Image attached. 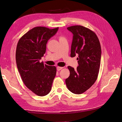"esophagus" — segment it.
Wrapping results in <instances>:
<instances>
[{
    "mask_svg": "<svg viewBox=\"0 0 122 122\" xmlns=\"http://www.w3.org/2000/svg\"><path fill=\"white\" fill-rule=\"evenodd\" d=\"M56 69H57V71H60V70H61V69H63V67H61V66H57Z\"/></svg>",
    "mask_w": 122,
    "mask_h": 122,
    "instance_id": "1",
    "label": "esophagus"
}]
</instances>
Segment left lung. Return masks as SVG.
<instances>
[{
  "label": "left lung",
  "instance_id": "1",
  "mask_svg": "<svg viewBox=\"0 0 122 122\" xmlns=\"http://www.w3.org/2000/svg\"><path fill=\"white\" fill-rule=\"evenodd\" d=\"M67 29L73 33L71 57L78 56L79 66L75 70L68 66L70 76L66 79L68 89L72 93L80 94L93 85L97 78L101 61L102 50L95 33L80 25Z\"/></svg>",
  "mask_w": 122,
  "mask_h": 122
}]
</instances>
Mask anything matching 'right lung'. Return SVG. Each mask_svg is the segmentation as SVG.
Listing matches in <instances>:
<instances>
[{
	"label": "right lung",
	"instance_id": "add662e5",
	"mask_svg": "<svg viewBox=\"0 0 122 122\" xmlns=\"http://www.w3.org/2000/svg\"><path fill=\"white\" fill-rule=\"evenodd\" d=\"M58 29L35 27L20 38L16 46V62L22 81L29 89L40 96L51 91L56 75L55 66L44 65L39 60L46 52L48 40Z\"/></svg>",
	"mask_w": 122,
	"mask_h": 122
}]
</instances>
